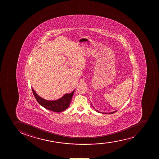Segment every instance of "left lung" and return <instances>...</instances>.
Listing matches in <instances>:
<instances>
[{"instance_id": "8db88e82", "label": "left lung", "mask_w": 159, "mask_h": 159, "mask_svg": "<svg viewBox=\"0 0 159 159\" xmlns=\"http://www.w3.org/2000/svg\"><path fill=\"white\" fill-rule=\"evenodd\" d=\"M91 104V105H92V104ZM92 107H93V108H94V107H93V106H92ZM95 110H96V111L98 112H99V113H104V114H112V113H115V112H116V111H117V110H116V111H112L111 112H108V113H106V112H102L98 111V110H96V109H95Z\"/></svg>"}]
</instances>
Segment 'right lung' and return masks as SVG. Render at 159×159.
<instances>
[{
    "instance_id": "obj_1",
    "label": "right lung",
    "mask_w": 159,
    "mask_h": 159,
    "mask_svg": "<svg viewBox=\"0 0 159 159\" xmlns=\"http://www.w3.org/2000/svg\"><path fill=\"white\" fill-rule=\"evenodd\" d=\"M32 89L35 98L40 105L48 110L56 112L63 111L68 108L75 90V89L71 93L65 94L61 98L57 100L48 101L41 98L37 94L33 89Z\"/></svg>"
}]
</instances>
